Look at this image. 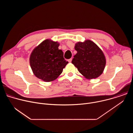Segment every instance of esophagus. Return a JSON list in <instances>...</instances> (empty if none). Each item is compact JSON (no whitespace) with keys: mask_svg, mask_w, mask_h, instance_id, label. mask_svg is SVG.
<instances>
[{"mask_svg":"<svg viewBox=\"0 0 133 133\" xmlns=\"http://www.w3.org/2000/svg\"><path fill=\"white\" fill-rule=\"evenodd\" d=\"M68 62H69V63H71V61H72V58H70V59H69L68 60Z\"/></svg>","mask_w":133,"mask_h":133,"instance_id":"34e87169","label":"esophagus"}]
</instances>
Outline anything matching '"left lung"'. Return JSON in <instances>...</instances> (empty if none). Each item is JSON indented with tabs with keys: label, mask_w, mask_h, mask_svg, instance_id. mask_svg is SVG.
<instances>
[{
	"label": "left lung",
	"mask_w": 133,
	"mask_h": 133,
	"mask_svg": "<svg viewBox=\"0 0 133 133\" xmlns=\"http://www.w3.org/2000/svg\"><path fill=\"white\" fill-rule=\"evenodd\" d=\"M75 49L77 52L71 63L79 72L88 79L99 77L106 65V59L102 50L89 40L76 43Z\"/></svg>",
	"instance_id": "left-lung-1"
}]
</instances>
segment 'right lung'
<instances>
[{"label": "right lung", "mask_w": 133, "mask_h": 133, "mask_svg": "<svg viewBox=\"0 0 133 133\" xmlns=\"http://www.w3.org/2000/svg\"><path fill=\"white\" fill-rule=\"evenodd\" d=\"M59 44L46 39L36 47L30 57V65L36 76L44 82L54 81L68 63L64 58Z\"/></svg>", "instance_id": "add662e5"}]
</instances>
